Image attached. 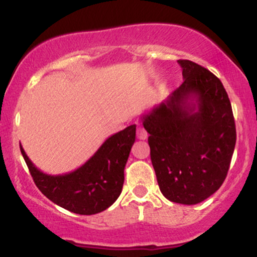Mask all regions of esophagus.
<instances>
[{
  "mask_svg": "<svg viewBox=\"0 0 257 257\" xmlns=\"http://www.w3.org/2000/svg\"><path fill=\"white\" fill-rule=\"evenodd\" d=\"M137 137L138 139H140V140H145V139H147V132L143 128V126H138Z\"/></svg>",
  "mask_w": 257,
  "mask_h": 257,
  "instance_id": "obj_1",
  "label": "esophagus"
}]
</instances>
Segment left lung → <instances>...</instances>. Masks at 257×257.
Returning <instances> with one entry per match:
<instances>
[{"instance_id": "obj_1", "label": "left lung", "mask_w": 257, "mask_h": 257, "mask_svg": "<svg viewBox=\"0 0 257 257\" xmlns=\"http://www.w3.org/2000/svg\"><path fill=\"white\" fill-rule=\"evenodd\" d=\"M184 82L141 116L150 134L159 190L170 202L193 205L221 187L235 146L232 106L214 73L179 60Z\"/></svg>"}]
</instances>
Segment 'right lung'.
<instances>
[{
	"label": "right lung",
	"mask_w": 257,
	"mask_h": 257,
	"mask_svg": "<svg viewBox=\"0 0 257 257\" xmlns=\"http://www.w3.org/2000/svg\"><path fill=\"white\" fill-rule=\"evenodd\" d=\"M137 125L111 135L73 172L51 175L37 169L22 144L20 151L38 190L53 203L79 215H94L116 202L124 182V168L135 143Z\"/></svg>",
	"instance_id": "obj_1"
}]
</instances>
